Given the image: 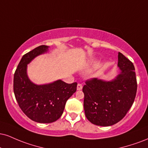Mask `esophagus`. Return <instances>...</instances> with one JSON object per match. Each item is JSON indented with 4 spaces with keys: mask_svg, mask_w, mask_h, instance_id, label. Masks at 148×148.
I'll list each match as a JSON object with an SVG mask.
<instances>
[{
    "mask_svg": "<svg viewBox=\"0 0 148 148\" xmlns=\"http://www.w3.org/2000/svg\"><path fill=\"white\" fill-rule=\"evenodd\" d=\"M82 88H83V85H82L81 83H78V85H77V90H81Z\"/></svg>",
    "mask_w": 148,
    "mask_h": 148,
    "instance_id": "esophagus-1",
    "label": "esophagus"
}]
</instances>
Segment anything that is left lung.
Masks as SVG:
<instances>
[{
    "label": "left lung",
    "mask_w": 148,
    "mask_h": 148,
    "mask_svg": "<svg viewBox=\"0 0 148 148\" xmlns=\"http://www.w3.org/2000/svg\"><path fill=\"white\" fill-rule=\"evenodd\" d=\"M118 66L121 72L113 81L92 78L83 86L85 114L94 125L116 124L124 118L134 103L137 90L134 65L119 52Z\"/></svg>",
    "instance_id": "1"
}]
</instances>
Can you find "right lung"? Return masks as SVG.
<instances>
[{"instance_id":"add662e5","label":"right lung","mask_w":148,"mask_h":148,"mask_svg":"<svg viewBox=\"0 0 148 148\" xmlns=\"http://www.w3.org/2000/svg\"><path fill=\"white\" fill-rule=\"evenodd\" d=\"M40 45L23 55L14 76V92L22 111L31 120L40 123L56 121L63 114L65 103L76 91L77 83L58 80L50 84L38 85L27 75V65L36 56L47 51Z\"/></svg>"}]
</instances>
